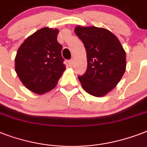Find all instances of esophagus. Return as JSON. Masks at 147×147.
<instances>
[{"mask_svg": "<svg viewBox=\"0 0 147 147\" xmlns=\"http://www.w3.org/2000/svg\"><path fill=\"white\" fill-rule=\"evenodd\" d=\"M69 65H70V66H73V65H74V61L73 59H71V60H69Z\"/></svg>", "mask_w": 147, "mask_h": 147, "instance_id": "1", "label": "esophagus"}]
</instances>
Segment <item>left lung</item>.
<instances>
[{
  "instance_id": "1",
  "label": "left lung",
  "mask_w": 147,
  "mask_h": 147,
  "mask_svg": "<svg viewBox=\"0 0 147 147\" xmlns=\"http://www.w3.org/2000/svg\"><path fill=\"white\" fill-rule=\"evenodd\" d=\"M75 33L87 53V70L78 76L83 89L93 96H105L125 72V51L116 36L106 29L77 26Z\"/></svg>"
}]
</instances>
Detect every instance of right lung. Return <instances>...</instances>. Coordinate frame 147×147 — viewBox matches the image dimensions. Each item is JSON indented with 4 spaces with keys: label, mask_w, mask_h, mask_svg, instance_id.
Segmentation results:
<instances>
[{
    "label": "right lung",
    "mask_w": 147,
    "mask_h": 147,
    "mask_svg": "<svg viewBox=\"0 0 147 147\" xmlns=\"http://www.w3.org/2000/svg\"><path fill=\"white\" fill-rule=\"evenodd\" d=\"M58 33L57 29H40L26 38L17 50L15 71L24 86L36 94L53 89L65 70Z\"/></svg>",
    "instance_id": "add662e5"
}]
</instances>
